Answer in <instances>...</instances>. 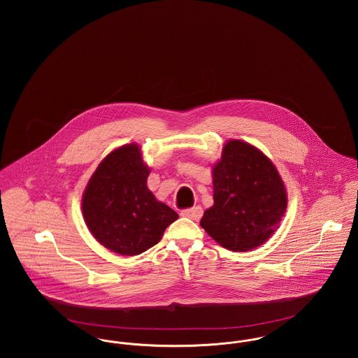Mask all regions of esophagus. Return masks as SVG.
Returning a JSON list of instances; mask_svg holds the SVG:
<instances>
[{
  "label": "esophagus",
  "mask_w": 358,
  "mask_h": 358,
  "mask_svg": "<svg viewBox=\"0 0 358 358\" xmlns=\"http://www.w3.org/2000/svg\"><path fill=\"white\" fill-rule=\"evenodd\" d=\"M181 216L192 219V220H200L201 216H203V208L197 205V206H193V208H189V209H184L181 212Z\"/></svg>",
  "instance_id": "1"
}]
</instances>
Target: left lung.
Here are the masks:
<instances>
[{
	"mask_svg": "<svg viewBox=\"0 0 358 358\" xmlns=\"http://www.w3.org/2000/svg\"><path fill=\"white\" fill-rule=\"evenodd\" d=\"M213 205L200 225L222 247L245 252L266 243L287 208V193L268 157L255 146L231 139L212 168Z\"/></svg>",
	"mask_w": 358,
	"mask_h": 358,
	"instance_id": "left-lung-1",
	"label": "left lung"
}]
</instances>
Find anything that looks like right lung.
Here are the masks:
<instances>
[{"mask_svg":"<svg viewBox=\"0 0 358 358\" xmlns=\"http://www.w3.org/2000/svg\"><path fill=\"white\" fill-rule=\"evenodd\" d=\"M150 168L136 143L107 154L91 176L82 199L85 224L102 245L124 256L155 245L178 215L146 185Z\"/></svg>","mask_w":358,"mask_h":358,"instance_id":"obj_1","label":"right lung"}]
</instances>
